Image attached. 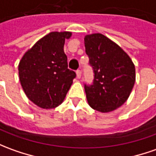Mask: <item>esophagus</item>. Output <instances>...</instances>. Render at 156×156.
<instances>
[{
	"instance_id": "1",
	"label": "esophagus",
	"mask_w": 156,
	"mask_h": 156,
	"mask_svg": "<svg viewBox=\"0 0 156 156\" xmlns=\"http://www.w3.org/2000/svg\"><path fill=\"white\" fill-rule=\"evenodd\" d=\"M76 74H77V78H81L82 73H81V71H80V70H77V72H76Z\"/></svg>"
}]
</instances>
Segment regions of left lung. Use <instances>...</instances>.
Segmentation results:
<instances>
[{"instance_id": "8db88e82", "label": "left lung", "mask_w": 156, "mask_h": 156, "mask_svg": "<svg viewBox=\"0 0 156 156\" xmlns=\"http://www.w3.org/2000/svg\"><path fill=\"white\" fill-rule=\"evenodd\" d=\"M84 46L94 72L92 84H84L88 103L101 113L114 111L131 94L136 80L135 66L121 48L102 34L85 36Z\"/></svg>"}]
</instances>
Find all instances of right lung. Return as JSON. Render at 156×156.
I'll return each instance as SVG.
<instances>
[{"instance_id": "obj_1", "label": "right lung", "mask_w": 156, "mask_h": 156, "mask_svg": "<svg viewBox=\"0 0 156 156\" xmlns=\"http://www.w3.org/2000/svg\"><path fill=\"white\" fill-rule=\"evenodd\" d=\"M69 31L50 32L25 53L19 64L20 83L33 103L45 109L62 103L69 90L75 72L68 69L64 53Z\"/></svg>"}]
</instances>
